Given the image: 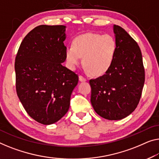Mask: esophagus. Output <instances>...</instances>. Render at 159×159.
Here are the masks:
<instances>
[{
    "label": "esophagus",
    "mask_w": 159,
    "mask_h": 159,
    "mask_svg": "<svg viewBox=\"0 0 159 159\" xmlns=\"http://www.w3.org/2000/svg\"><path fill=\"white\" fill-rule=\"evenodd\" d=\"M79 80L81 82H85L86 81V79L84 76H82V75H79Z\"/></svg>",
    "instance_id": "34e87169"
}]
</instances>
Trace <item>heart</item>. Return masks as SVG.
<instances>
[{
	"mask_svg": "<svg viewBox=\"0 0 159 159\" xmlns=\"http://www.w3.org/2000/svg\"><path fill=\"white\" fill-rule=\"evenodd\" d=\"M116 42L108 34L86 33L75 37L72 46L66 49V63L74 70L80 63L95 76L102 75L110 69L116 52Z\"/></svg>",
	"mask_w": 159,
	"mask_h": 159,
	"instance_id": "obj_1",
	"label": "heart"
}]
</instances>
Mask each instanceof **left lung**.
Here are the masks:
<instances>
[{"label": "left lung", "instance_id": "obj_1", "mask_svg": "<svg viewBox=\"0 0 159 159\" xmlns=\"http://www.w3.org/2000/svg\"><path fill=\"white\" fill-rule=\"evenodd\" d=\"M116 52L110 69L91 79V102L96 113L108 120H120L138 106L145 81L141 49L120 26L113 25Z\"/></svg>", "mask_w": 159, "mask_h": 159}]
</instances>
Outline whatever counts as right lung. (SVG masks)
Returning a JSON list of instances; mask_svg holds the SVG:
<instances>
[{"instance_id":"right-lung-1","label":"right lung","mask_w":159,"mask_h":159,"mask_svg":"<svg viewBox=\"0 0 159 159\" xmlns=\"http://www.w3.org/2000/svg\"><path fill=\"white\" fill-rule=\"evenodd\" d=\"M65 25H41L25 35L16 57V92L28 114L44 125L68 112L77 74L66 61Z\"/></svg>"}]
</instances>
